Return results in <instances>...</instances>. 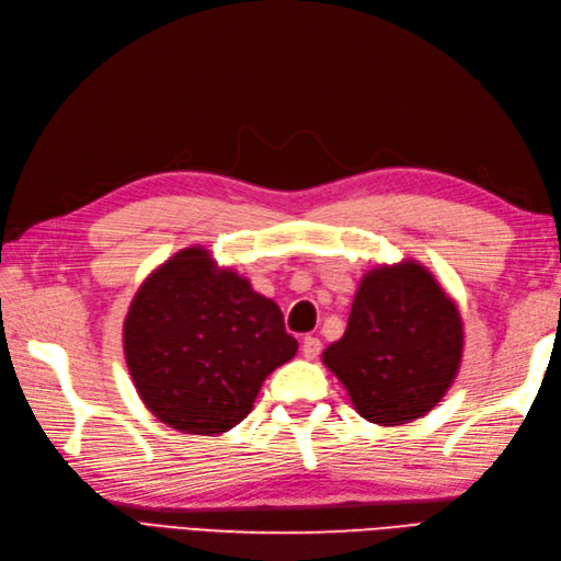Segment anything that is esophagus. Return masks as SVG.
<instances>
[{
	"instance_id": "obj_1",
	"label": "esophagus",
	"mask_w": 561,
	"mask_h": 561,
	"mask_svg": "<svg viewBox=\"0 0 561 561\" xmlns=\"http://www.w3.org/2000/svg\"><path fill=\"white\" fill-rule=\"evenodd\" d=\"M321 340L319 337H312V335H307L305 340H302V356L307 358V360H314V358H319V354H321Z\"/></svg>"
}]
</instances>
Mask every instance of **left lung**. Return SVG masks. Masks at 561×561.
Returning <instances> with one entry per match:
<instances>
[{
    "mask_svg": "<svg viewBox=\"0 0 561 561\" xmlns=\"http://www.w3.org/2000/svg\"><path fill=\"white\" fill-rule=\"evenodd\" d=\"M465 323L430 270L381 263L363 275L344 335L321 358L369 423L404 425L442 402L462 363Z\"/></svg>",
    "mask_w": 561,
    "mask_h": 561,
    "instance_id": "8db88e82",
    "label": "left lung"
}]
</instances>
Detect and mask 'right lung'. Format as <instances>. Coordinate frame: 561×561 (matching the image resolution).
<instances>
[{
  "label": "right lung",
  "instance_id": "add662e5",
  "mask_svg": "<svg viewBox=\"0 0 561 561\" xmlns=\"http://www.w3.org/2000/svg\"><path fill=\"white\" fill-rule=\"evenodd\" d=\"M138 398L184 434L236 427L270 371L298 351L275 300L221 267L203 244L184 247L145 277L122 328Z\"/></svg>",
  "mask_w": 561,
  "mask_h": 561
}]
</instances>
